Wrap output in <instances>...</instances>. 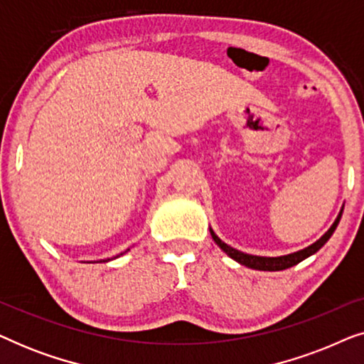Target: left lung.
Here are the masks:
<instances>
[{
	"instance_id": "left-lung-1",
	"label": "left lung",
	"mask_w": 364,
	"mask_h": 364,
	"mask_svg": "<svg viewBox=\"0 0 364 364\" xmlns=\"http://www.w3.org/2000/svg\"><path fill=\"white\" fill-rule=\"evenodd\" d=\"M341 213H343V208L338 213L336 220L333 222V225L330 227V230H328L325 235H323L320 240H316L315 243H311L310 247L303 248L300 252H295V253H290V255H282V257H258V255H250V253H243L240 250H235V248L227 245L225 242H222L220 238L215 235V232L210 228V235L213 238V242L217 243L218 247L222 248L223 252L227 253L228 257L233 258V260L240 263V265H245L248 268H253V270H263V272H278V270H285V268H290L293 265H296V263H300L301 260H305L313 253H316L320 248L325 245V243L330 240V237L333 235V232L336 230L338 223H340V218H341Z\"/></svg>"
}]
</instances>
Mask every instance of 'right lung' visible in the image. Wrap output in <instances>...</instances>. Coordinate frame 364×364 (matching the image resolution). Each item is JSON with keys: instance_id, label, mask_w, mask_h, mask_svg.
I'll list each match as a JSON object with an SVG mask.
<instances>
[{"instance_id": "add662e5", "label": "right lung", "mask_w": 364, "mask_h": 364, "mask_svg": "<svg viewBox=\"0 0 364 364\" xmlns=\"http://www.w3.org/2000/svg\"><path fill=\"white\" fill-rule=\"evenodd\" d=\"M127 252V250H126ZM121 255H124V253H121ZM121 255H117V257H121ZM117 257H114V258H117ZM109 260H111V258H107V260H101V262H109Z\"/></svg>"}]
</instances>
